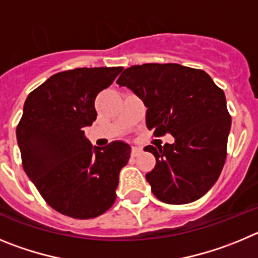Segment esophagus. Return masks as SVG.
<instances>
[{
  "label": "esophagus",
  "mask_w": 258,
  "mask_h": 258,
  "mask_svg": "<svg viewBox=\"0 0 258 258\" xmlns=\"http://www.w3.org/2000/svg\"><path fill=\"white\" fill-rule=\"evenodd\" d=\"M141 152H143V149H141V148H139V146H134L131 150V155L132 157H138Z\"/></svg>",
  "instance_id": "1"
}]
</instances>
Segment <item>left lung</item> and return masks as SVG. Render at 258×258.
Segmentation results:
<instances>
[{
	"instance_id": "8db88e82",
	"label": "left lung",
	"mask_w": 258,
	"mask_h": 258,
	"mask_svg": "<svg viewBox=\"0 0 258 258\" xmlns=\"http://www.w3.org/2000/svg\"><path fill=\"white\" fill-rule=\"evenodd\" d=\"M140 97L146 127L173 144L148 145L155 167L146 181L159 201L186 204L203 197L219 178L226 159L231 117L225 94L202 69L180 64H143L124 69L117 80Z\"/></svg>"
}]
</instances>
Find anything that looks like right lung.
Here are the masks:
<instances>
[{
  "mask_svg": "<svg viewBox=\"0 0 258 258\" xmlns=\"http://www.w3.org/2000/svg\"><path fill=\"white\" fill-rule=\"evenodd\" d=\"M122 67L77 68L51 76L28 95L16 140L28 177L46 203L73 219H94L112 207L131 146H92L83 128L96 119L95 99Z\"/></svg>",
  "mask_w": 258,
  "mask_h": 258,
  "instance_id": "1",
  "label": "right lung"
}]
</instances>
